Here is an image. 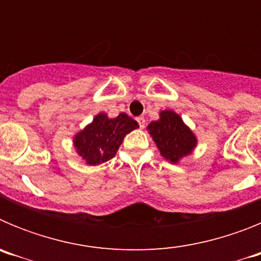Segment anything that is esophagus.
<instances>
[{
    "instance_id": "esophagus-1",
    "label": "esophagus",
    "mask_w": 261,
    "mask_h": 261,
    "mask_svg": "<svg viewBox=\"0 0 261 261\" xmlns=\"http://www.w3.org/2000/svg\"><path fill=\"white\" fill-rule=\"evenodd\" d=\"M137 121H138V124H140V126H141V128H144L145 123H146V120H145V117L144 116H138L137 117Z\"/></svg>"
}]
</instances>
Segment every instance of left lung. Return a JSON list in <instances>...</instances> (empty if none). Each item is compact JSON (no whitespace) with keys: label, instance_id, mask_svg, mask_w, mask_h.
Returning a JSON list of instances; mask_svg holds the SVG:
<instances>
[{"label":"left lung","instance_id":"obj_1","mask_svg":"<svg viewBox=\"0 0 261 261\" xmlns=\"http://www.w3.org/2000/svg\"><path fill=\"white\" fill-rule=\"evenodd\" d=\"M147 130L161 155L171 163H177L183 156L190 155L197 145L195 133L171 110L161 111L159 119L151 121Z\"/></svg>","mask_w":261,"mask_h":261}]
</instances>
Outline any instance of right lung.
Listing matches in <instances>:
<instances>
[{
    "mask_svg": "<svg viewBox=\"0 0 261 261\" xmlns=\"http://www.w3.org/2000/svg\"><path fill=\"white\" fill-rule=\"evenodd\" d=\"M137 128V121L124 112L114 119L100 112L74 136L73 145L87 165H100L114 158L124 137Z\"/></svg>",
    "mask_w": 261,
    "mask_h": 261,
    "instance_id": "add662e5",
    "label": "right lung"
}]
</instances>
